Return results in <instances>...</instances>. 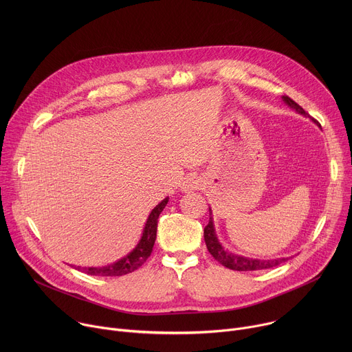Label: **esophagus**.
Instances as JSON below:
<instances>
[{
    "label": "esophagus",
    "mask_w": 352,
    "mask_h": 352,
    "mask_svg": "<svg viewBox=\"0 0 352 352\" xmlns=\"http://www.w3.org/2000/svg\"><path fill=\"white\" fill-rule=\"evenodd\" d=\"M200 186H202V184H200V179L197 177H186L184 181H182V185H181V189L184 192H190V190H196L199 189Z\"/></svg>",
    "instance_id": "1"
}]
</instances>
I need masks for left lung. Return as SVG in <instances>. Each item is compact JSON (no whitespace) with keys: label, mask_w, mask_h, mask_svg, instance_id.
I'll return each instance as SVG.
<instances>
[{"label":"left lung","mask_w":352,"mask_h":352,"mask_svg":"<svg viewBox=\"0 0 352 352\" xmlns=\"http://www.w3.org/2000/svg\"><path fill=\"white\" fill-rule=\"evenodd\" d=\"M283 102L285 104H288L291 109H294L296 113L302 114L305 117H309V114L300 107L299 104H296L292 98H289L288 96H283ZM210 212V217H209V224L205 227V242L208 246V250L210 252V255L220 262L223 266L231 269V270H238V272H254V270H262V269H270V267H276L281 263H284L287 261V258H278V259H269V261H261V259H252V258H243L235 254H230L228 250H226L223 248V245L219 242V238L214 232V224H213V217H212V209Z\"/></svg>","instance_id":"obj_1"}]
</instances>
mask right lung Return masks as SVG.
<instances>
[{"label": "right lung", "mask_w": 352, "mask_h": 352, "mask_svg": "<svg viewBox=\"0 0 352 352\" xmlns=\"http://www.w3.org/2000/svg\"><path fill=\"white\" fill-rule=\"evenodd\" d=\"M167 202H168V197L163 199L162 202L152 210V213L148 214L139 243L135 246L132 252H129L125 258H122V259H120V261H117L111 265L102 266V267L75 266V269L79 270V272H83L86 274H90V276H103V277L124 276V274L132 273L136 269H139L147 261L150 254H152L153 245H155V241H156V234H157V220H159L160 213L166 208Z\"/></svg>", "instance_id": "add662e5"}]
</instances>
